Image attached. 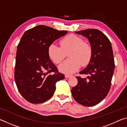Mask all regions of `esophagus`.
Returning <instances> with one entry per match:
<instances>
[{
  "mask_svg": "<svg viewBox=\"0 0 127 127\" xmlns=\"http://www.w3.org/2000/svg\"><path fill=\"white\" fill-rule=\"evenodd\" d=\"M70 77V75H69V74H65V77L66 78H69Z\"/></svg>",
  "mask_w": 127,
  "mask_h": 127,
  "instance_id": "34e87169",
  "label": "esophagus"
}]
</instances>
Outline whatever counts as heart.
Masks as SVG:
<instances>
[{"label": "heart", "instance_id": "heart-1", "mask_svg": "<svg viewBox=\"0 0 127 127\" xmlns=\"http://www.w3.org/2000/svg\"><path fill=\"white\" fill-rule=\"evenodd\" d=\"M61 47L52 44L48 48V53L50 59L56 64L63 61L68 51L69 59L59 66V69L65 73H72L80 67L87 65L92 57V48L89 44L83 42L81 37L70 34L62 38Z\"/></svg>", "mask_w": 127, "mask_h": 127}]
</instances>
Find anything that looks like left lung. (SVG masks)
I'll use <instances>...</instances> for the list:
<instances>
[{
	"label": "left lung",
	"instance_id": "1",
	"mask_svg": "<svg viewBox=\"0 0 127 127\" xmlns=\"http://www.w3.org/2000/svg\"><path fill=\"white\" fill-rule=\"evenodd\" d=\"M76 33L89 39L92 57L87 67L79 72L87 74L88 79L76 77L78 83L72 89V94L79 104L94 106L104 99L110 89L115 68L112 46L107 36L98 30H84Z\"/></svg>",
	"mask_w": 127,
	"mask_h": 127
}]
</instances>
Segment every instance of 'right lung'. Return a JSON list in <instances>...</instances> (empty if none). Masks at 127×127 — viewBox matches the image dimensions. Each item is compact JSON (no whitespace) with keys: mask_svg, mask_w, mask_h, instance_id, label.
I'll use <instances>...</instances> for the list:
<instances>
[{"mask_svg":"<svg viewBox=\"0 0 127 127\" xmlns=\"http://www.w3.org/2000/svg\"><path fill=\"white\" fill-rule=\"evenodd\" d=\"M68 33L44 25L25 32L17 46L14 79L25 99L32 104L45 102L52 97L55 83L64 78L49 59L48 48Z\"/></svg>","mask_w":127,"mask_h":127,"instance_id":"obj_1","label":"right lung"}]
</instances>
